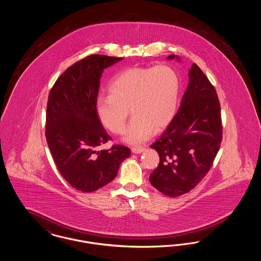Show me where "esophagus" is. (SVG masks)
<instances>
[{"mask_svg":"<svg viewBox=\"0 0 261 261\" xmlns=\"http://www.w3.org/2000/svg\"><path fill=\"white\" fill-rule=\"evenodd\" d=\"M144 149L145 148H143V147H132L131 148L132 152H134V153H141L142 151H144Z\"/></svg>","mask_w":261,"mask_h":261,"instance_id":"1","label":"esophagus"}]
</instances>
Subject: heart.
Returning a JSON list of instances; mask_svg holds the SVG:
<instances>
[{
	"label": "heart",
	"instance_id": "b5f03b06",
	"mask_svg": "<svg viewBox=\"0 0 261 261\" xmlns=\"http://www.w3.org/2000/svg\"><path fill=\"white\" fill-rule=\"evenodd\" d=\"M180 93V78L173 67L161 64L152 67H129L115 75L109 86V96L99 97L96 112L100 123L113 134L124 132L128 110L133 115L125 140L140 144L154 131L171 122Z\"/></svg>",
	"mask_w": 261,
	"mask_h": 261
}]
</instances>
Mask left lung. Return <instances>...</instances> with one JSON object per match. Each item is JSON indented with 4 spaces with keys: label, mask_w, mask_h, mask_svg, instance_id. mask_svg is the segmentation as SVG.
<instances>
[{
    "label": "left lung",
    "mask_w": 261,
    "mask_h": 261,
    "mask_svg": "<svg viewBox=\"0 0 261 261\" xmlns=\"http://www.w3.org/2000/svg\"><path fill=\"white\" fill-rule=\"evenodd\" d=\"M189 76L179 111L150 146L160 154V164L149 175L150 184L168 197L187 194L199 184L210 171L222 142L220 102L215 88L196 63Z\"/></svg>",
    "instance_id": "obj_1"
}]
</instances>
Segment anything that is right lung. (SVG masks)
<instances>
[{
  "mask_svg": "<svg viewBox=\"0 0 261 261\" xmlns=\"http://www.w3.org/2000/svg\"><path fill=\"white\" fill-rule=\"evenodd\" d=\"M121 58L92 55L69 66L51 87L47 103L45 135L60 173L69 185L91 193L115 178L130 149L112 145L99 120L96 102L105 68Z\"/></svg>",
  "mask_w": 261,
  "mask_h": 261,
  "instance_id": "1",
  "label": "right lung"
}]
</instances>
